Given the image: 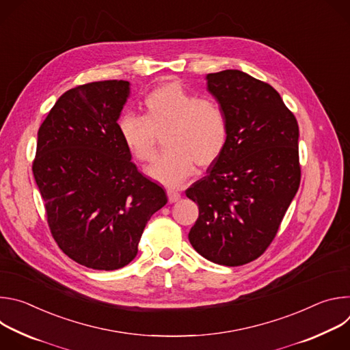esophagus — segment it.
Wrapping results in <instances>:
<instances>
[{
	"label": "esophagus",
	"mask_w": 350,
	"mask_h": 350,
	"mask_svg": "<svg viewBox=\"0 0 350 350\" xmlns=\"http://www.w3.org/2000/svg\"><path fill=\"white\" fill-rule=\"evenodd\" d=\"M166 192H167V198H169V202H170V204L177 202L178 199L181 198V193H180L177 189H174V188H169Z\"/></svg>",
	"instance_id": "1"
}]
</instances>
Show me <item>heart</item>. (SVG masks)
I'll return each mask as SVG.
<instances>
[{"instance_id": "1", "label": "heart", "mask_w": 350, "mask_h": 350, "mask_svg": "<svg viewBox=\"0 0 350 350\" xmlns=\"http://www.w3.org/2000/svg\"><path fill=\"white\" fill-rule=\"evenodd\" d=\"M119 134L129 152L139 162L155 155L158 135L166 151L146 169V174L165 185H178L199 167L213 165L228 142V119L213 99L199 98L178 83H166L144 99V116L126 113Z\"/></svg>"}]
</instances>
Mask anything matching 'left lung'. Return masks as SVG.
<instances>
[{
  "mask_svg": "<svg viewBox=\"0 0 350 350\" xmlns=\"http://www.w3.org/2000/svg\"><path fill=\"white\" fill-rule=\"evenodd\" d=\"M206 80L227 115L228 142L185 191L199 209L188 239L213 263L242 266L273 242L301 184L299 127L270 84L232 69Z\"/></svg>",
  "mask_w": 350,
  "mask_h": 350,
  "instance_id": "obj_1",
  "label": "left lung"
}]
</instances>
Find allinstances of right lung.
Listing matches in <instances>:
<instances>
[{"label":"right lung","mask_w":350,"mask_h":350,"mask_svg":"<svg viewBox=\"0 0 350 350\" xmlns=\"http://www.w3.org/2000/svg\"><path fill=\"white\" fill-rule=\"evenodd\" d=\"M130 83L105 80L59 96L38 129L33 174L62 252L94 270L129 265L165 189L131 162L118 129Z\"/></svg>","instance_id":"obj_1"}]
</instances>
